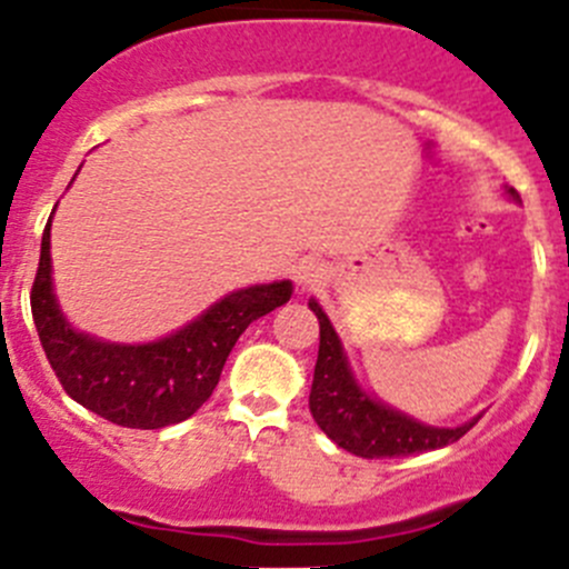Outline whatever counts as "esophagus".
<instances>
[{
    "mask_svg": "<svg viewBox=\"0 0 569 569\" xmlns=\"http://www.w3.org/2000/svg\"><path fill=\"white\" fill-rule=\"evenodd\" d=\"M293 273H296V284L305 290H310L323 279V264L318 262L316 257H305L299 264H296Z\"/></svg>",
    "mask_w": 569,
    "mask_h": 569,
    "instance_id": "34e87169",
    "label": "esophagus"
}]
</instances>
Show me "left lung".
Instances as JSON below:
<instances>
[{
  "instance_id": "1",
  "label": "left lung",
  "mask_w": 569,
  "mask_h": 569,
  "mask_svg": "<svg viewBox=\"0 0 569 569\" xmlns=\"http://www.w3.org/2000/svg\"><path fill=\"white\" fill-rule=\"evenodd\" d=\"M513 200H519L517 189L506 187ZM310 310L316 312L321 327V346H318L316 375H312L310 410L323 432L338 447L360 458H399L413 452L438 450L458 441L463 432L478 425L480 416L463 421L458 427H436L391 408L382 399L371 397L357 382L351 362L346 357L343 343L335 332L332 321L316 299H310Z\"/></svg>"
}]
</instances>
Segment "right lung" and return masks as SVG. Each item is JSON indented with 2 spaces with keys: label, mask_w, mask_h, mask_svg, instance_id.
Masks as SVG:
<instances>
[{
  "label": "right lung",
  "mask_w": 569,
  "mask_h": 569,
  "mask_svg": "<svg viewBox=\"0 0 569 569\" xmlns=\"http://www.w3.org/2000/svg\"><path fill=\"white\" fill-rule=\"evenodd\" d=\"M56 212V209H52ZM50 223L32 281V321L63 391L119 427L159 430L189 419L218 388L226 357L248 323L288 305L293 281L234 290L187 327L150 343H113L80 332L58 305L52 284Z\"/></svg>",
  "instance_id": "right-lung-1"
}]
</instances>
